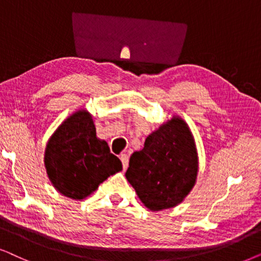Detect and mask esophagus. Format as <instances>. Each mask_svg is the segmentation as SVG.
I'll return each mask as SVG.
<instances>
[{
	"label": "esophagus",
	"instance_id": "1",
	"mask_svg": "<svg viewBox=\"0 0 261 261\" xmlns=\"http://www.w3.org/2000/svg\"><path fill=\"white\" fill-rule=\"evenodd\" d=\"M120 160H121V163H123V168L126 169L128 166V156L126 154H121Z\"/></svg>",
	"mask_w": 261,
	"mask_h": 261
}]
</instances>
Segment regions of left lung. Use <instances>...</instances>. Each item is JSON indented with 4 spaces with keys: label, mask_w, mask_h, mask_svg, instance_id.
<instances>
[{
    "label": "left lung",
    "mask_w": 261,
    "mask_h": 261,
    "mask_svg": "<svg viewBox=\"0 0 261 261\" xmlns=\"http://www.w3.org/2000/svg\"><path fill=\"white\" fill-rule=\"evenodd\" d=\"M198 154L189 125L180 117L160 125L145 138L144 148L130 158L125 176L151 211L174 207L193 189Z\"/></svg>",
    "instance_id": "1"
}]
</instances>
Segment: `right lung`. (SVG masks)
<instances>
[{"label": "right lung", "instance_id": "add662e5", "mask_svg": "<svg viewBox=\"0 0 261 261\" xmlns=\"http://www.w3.org/2000/svg\"><path fill=\"white\" fill-rule=\"evenodd\" d=\"M44 163L55 189L77 200L123 169L107 142L96 137L92 114L86 110L72 113L57 127L46 144Z\"/></svg>", "mask_w": 261, "mask_h": 261}]
</instances>
